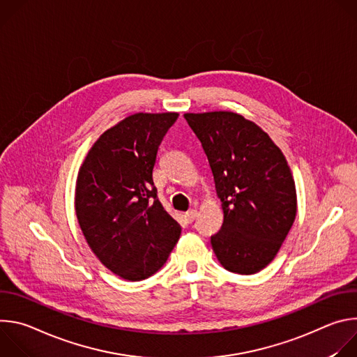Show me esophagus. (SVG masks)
<instances>
[{"label": "esophagus", "instance_id": "1", "mask_svg": "<svg viewBox=\"0 0 357 357\" xmlns=\"http://www.w3.org/2000/svg\"><path fill=\"white\" fill-rule=\"evenodd\" d=\"M196 216H197V212H196L195 209H190V211H188V212L185 213V219H186L188 223H192V222L196 219Z\"/></svg>", "mask_w": 357, "mask_h": 357}]
</instances>
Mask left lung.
Returning <instances> with one entry per match:
<instances>
[{
  "label": "left lung",
  "mask_w": 357,
  "mask_h": 357,
  "mask_svg": "<svg viewBox=\"0 0 357 357\" xmlns=\"http://www.w3.org/2000/svg\"><path fill=\"white\" fill-rule=\"evenodd\" d=\"M208 157L225 213L211 237L220 264L237 274L267 267L296 215V192L281 149L257 124L231 112L183 114Z\"/></svg>",
  "instance_id": "obj_1"
}]
</instances>
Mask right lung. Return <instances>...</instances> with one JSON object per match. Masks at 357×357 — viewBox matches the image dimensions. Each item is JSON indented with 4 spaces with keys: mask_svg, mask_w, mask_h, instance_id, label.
<instances>
[{
    "mask_svg": "<svg viewBox=\"0 0 357 357\" xmlns=\"http://www.w3.org/2000/svg\"><path fill=\"white\" fill-rule=\"evenodd\" d=\"M178 113H137L90 148L76 182L80 229L97 259L128 281L155 274L181 226L164 209L152 181L158 146Z\"/></svg>",
    "mask_w": 357,
    "mask_h": 357,
    "instance_id": "obj_1",
    "label": "right lung"
}]
</instances>
